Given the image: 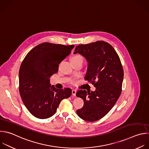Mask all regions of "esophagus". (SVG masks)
<instances>
[{
  "mask_svg": "<svg viewBox=\"0 0 149 149\" xmlns=\"http://www.w3.org/2000/svg\"><path fill=\"white\" fill-rule=\"evenodd\" d=\"M76 93H77V91L75 89H72V95L73 96H75L76 95Z\"/></svg>",
  "mask_w": 149,
  "mask_h": 149,
  "instance_id": "esophagus-1",
  "label": "esophagus"
}]
</instances>
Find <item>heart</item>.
I'll list each match as a JSON object with an SVG mask.
<instances>
[{"mask_svg": "<svg viewBox=\"0 0 149 149\" xmlns=\"http://www.w3.org/2000/svg\"><path fill=\"white\" fill-rule=\"evenodd\" d=\"M78 58H82V57L81 56L77 55V56H75L73 57L71 59H78Z\"/></svg>", "mask_w": 149, "mask_h": 149, "instance_id": "heart-1", "label": "heart"}]
</instances>
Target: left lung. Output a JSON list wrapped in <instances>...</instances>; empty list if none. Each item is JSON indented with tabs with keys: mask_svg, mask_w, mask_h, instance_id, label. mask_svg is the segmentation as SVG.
Returning <instances> with one entry per match:
<instances>
[{
	"mask_svg": "<svg viewBox=\"0 0 149 149\" xmlns=\"http://www.w3.org/2000/svg\"><path fill=\"white\" fill-rule=\"evenodd\" d=\"M77 53L86 60L85 79L92 82L96 89L77 92V96L84 102L77 113L84 120L94 122L105 116L118 101L122 91L123 70L115 49L107 42L97 41L77 45L74 54Z\"/></svg>",
	"mask_w": 149,
	"mask_h": 149,
	"instance_id": "left-lung-1",
	"label": "left lung"
}]
</instances>
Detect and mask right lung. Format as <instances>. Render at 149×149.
Masks as SVG:
<instances>
[{
	"instance_id": "obj_1",
	"label": "right lung",
	"mask_w": 149,
	"mask_h": 149,
	"mask_svg": "<svg viewBox=\"0 0 149 149\" xmlns=\"http://www.w3.org/2000/svg\"><path fill=\"white\" fill-rule=\"evenodd\" d=\"M74 47L43 42L33 48L22 63L19 92L24 105L34 116H52L63 99L71 95L70 88L58 89L52 86L49 78L58 72L59 64Z\"/></svg>"
}]
</instances>
